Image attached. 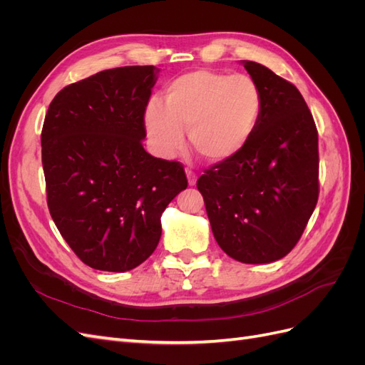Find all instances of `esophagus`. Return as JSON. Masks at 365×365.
<instances>
[{
  "label": "esophagus",
  "instance_id": "esophagus-1",
  "mask_svg": "<svg viewBox=\"0 0 365 365\" xmlns=\"http://www.w3.org/2000/svg\"><path fill=\"white\" fill-rule=\"evenodd\" d=\"M187 180H189V185L196 184V173L192 170H187Z\"/></svg>",
  "mask_w": 365,
  "mask_h": 365
}]
</instances>
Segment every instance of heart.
I'll return each mask as SVG.
<instances>
[{"mask_svg":"<svg viewBox=\"0 0 365 365\" xmlns=\"http://www.w3.org/2000/svg\"><path fill=\"white\" fill-rule=\"evenodd\" d=\"M262 111V90L250 76L196 70L165 86L164 105L148 103L145 128L161 158H172L184 148L182 129H189L193 150L207 163L219 164L247 148Z\"/></svg>","mask_w":365,"mask_h":365,"instance_id":"heart-1","label":"heart"}]
</instances>
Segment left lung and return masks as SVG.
Wrapping results in <instances>:
<instances>
[{"label":"left lung","instance_id":"8db88e82","mask_svg":"<svg viewBox=\"0 0 365 365\" xmlns=\"http://www.w3.org/2000/svg\"><path fill=\"white\" fill-rule=\"evenodd\" d=\"M263 96L260 123L233 160L196 182L217 245L242 263H271L300 240L318 201V132L297 88L244 61Z\"/></svg>","mask_w":365,"mask_h":365}]
</instances>
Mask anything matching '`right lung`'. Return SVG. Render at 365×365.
<instances>
[{
    "label": "right lung",
    "instance_id": "right-lung-1",
    "mask_svg": "<svg viewBox=\"0 0 365 365\" xmlns=\"http://www.w3.org/2000/svg\"><path fill=\"white\" fill-rule=\"evenodd\" d=\"M158 70H105L61 90L43 120L47 204L85 264L125 272L155 251L161 215L187 189L182 164L143 148L145 109Z\"/></svg>",
    "mask_w": 365,
    "mask_h": 365
}]
</instances>
